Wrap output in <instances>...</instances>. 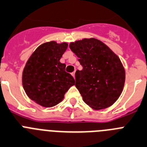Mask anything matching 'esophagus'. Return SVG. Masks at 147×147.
<instances>
[{
  "mask_svg": "<svg viewBox=\"0 0 147 147\" xmlns=\"http://www.w3.org/2000/svg\"><path fill=\"white\" fill-rule=\"evenodd\" d=\"M72 76H73L74 78H75V72H72Z\"/></svg>",
  "mask_w": 147,
  "mask_h": 147,
  "instance_id": "1",
  "label": "esophagus"
}]
</instances>
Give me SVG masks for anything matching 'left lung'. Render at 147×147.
Here are the masks:
<instances>
[{"mask_svg": "<svg viewBox=\"0 0 147 147\" xmlns=\"http://www.w3.org/2000/svg\"><path fill=\"white\" fill-rule=\"evenodd\" d=\"M69 48L83 66L75 72V86L84 101L96 110L112 106L125 83V70L118 55L93 38L72 42Z\"/></svg>", "mask_w": 147, "mask_h": 147, "instance_id": "left-lung-1", "label": "left lung"}]
</instances>
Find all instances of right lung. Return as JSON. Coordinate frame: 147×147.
I'll use <instances>...</instances> for the list:
<instances>
[{
	"label": "right lung",
	"instance_id": "right-lung-1",
	"mask_svg": "<svg viewBox=\"0 0 147 147\" xmlns=\"http://www.w3.org/2000/svg\"><path fill=\"white\" fill-rule=\"evenodd\" d=\"M68 43H44L29 57L23 71V86L27 96L43 107H52L63 100L75 79L65 71L60 59Z\"/></svg>",
	"mask_w": 147,
	"mask_h": 147
}]
</instances>
